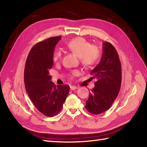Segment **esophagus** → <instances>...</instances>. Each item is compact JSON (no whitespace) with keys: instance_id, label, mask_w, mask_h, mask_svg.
<instances>
[{"instance_id":"obj_1","label":"esophagus","mask_w":147,"mask_h":147,"mask_svg":"<svg viewBox=\"0 0 147 147\" xmlns=\"http://www.w3.org/2000/svg\"><path fill=\"white\" fill-rule=\"evenodd\" d=\"M70 89H71V90H72V91L76 90L77 89V87L75 86H70Z\"/></svg>"}]
</instances>
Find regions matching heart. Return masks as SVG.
<instances>
[{
	"mask_svg": "<svg viewBox=\"0 0 147 147\" xmlns=\"http://www.w3.org/2000/svg\"><path fill=\"white\" fill-rule=\"evenodd\" d=\"M67 48L75 55L80 57V62L85 68H90L96 65L100 60L101 51L96 46L92 45L83 37H76L71 39L67 44ZM62 53L60 50H56L54 53L53 60L54 63L60 61ZM77 71H74L73 75H76Z\"/></svg>",
	"mask_w": 147,
	"mask_h": 147,
	"instance_id": "1",
	"label": "heart"
}]
</instances>
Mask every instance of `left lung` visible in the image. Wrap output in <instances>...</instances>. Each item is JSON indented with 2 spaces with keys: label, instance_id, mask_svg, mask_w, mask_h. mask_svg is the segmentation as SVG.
I'll use <instances>...</instances> for the list:
<instances>
[{
  "label": "left lung",
  "instance_id": "obj_1",
  "mask_svg": "<svg viewBox=\"0 0 147 147\" xmlns=\"http://www.w3.org/2000/svg\"><path fill=\"white\" fill-rule=\"evenodd\" d=\"M103 55L100 63L91 71L96 78L94 87L89 93L85 108L90 113L99 115L110 108L120 90L121 66L118 54L110 42L103 44Z\"/></svg>",
  "mask_w": 147,
  "mask_h": 147
}]
</instances>
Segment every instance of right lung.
Masks as SVG:
<instances>
[{"label": "right lung", "instance_id": "add662e5", "mask_svg": "<svg viewBox=\"0 0 147 147\" xmlns=\"http://www.w3.org/2000/svg\"><path fill=\"white\" fill-rule=\"evenodd\" d=\"M61 38L49 37L35 44L27 57L24 69V80L27 94L37 110L49 117L59 113L69 91L67 84H54L49 75L54 50Z\"/></svg>", "mask_w": 147, "mask_h": 147}]
</instances>
